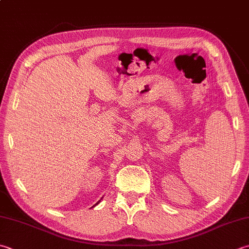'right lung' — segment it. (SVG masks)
Here are the masks:
<instances>
[{"mask_svg": "<svg viewBox=\"0 0 249 249\" xmlns=\"http://www.w3.org/2000/svg\"><path fill=\"white\" fill-rule=\"evenodd\" d=\"M99 202H100V201H98V202H97V203H96V204H95V205H94V206H92V207H95V206H96V205H98V204H99Z\"/></svg>", "mask_w": 249, "mask_h": 249, "instance_id": "1", "label": "right lung"}]
</instances>
